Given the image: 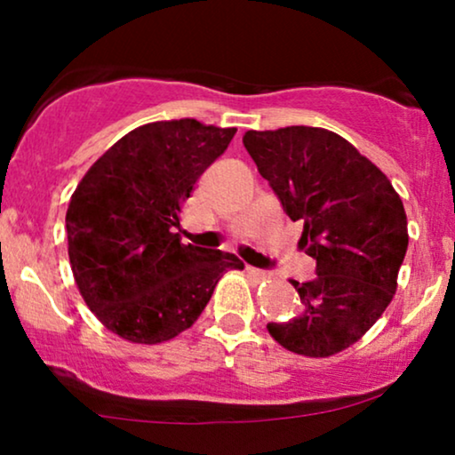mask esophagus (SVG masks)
Wrapping results in <instances>:
<instances>
[{"instance_id": "esophagus-1", "label": "esophagus", "mask_w": 455, "mask_h": 455, "mask_svg": "<svg viewBox=\"0 0 455 455\" xmlns=\"http://www.w3.org/2000/svg\"><path fill=\"white\" fill-rule=\"evenodd\" d=\"M246 274H249V276H253L255 280H266V278H270V274L263 272V270H257V267H253V266H246Z\"/></svg>"}]
</instances>
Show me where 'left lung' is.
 Listing matches in <instances>:
<instances>
[{
	"instance_id": "obj_1",
	"label": "left lung",
	"mask_w": 455,
	"mask_h": 455,
	"mask_svg": "<svg viewBox=\"0 0 455 455\" xmlns=\"http://www.w3.org/2000/svg\"><path fill=\"white\" fill-rule=\"evenodd\" d=\"M243 143L316 259V278L291 280L301 312L267 331L301 356L346 350L392 301L405 259L407 215L388 177L339 134L312 126L249 131Z\"/></svg>"
}]
</instances>
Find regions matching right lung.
<instances>
[{"label": "right lung", "instance_id": "obj_1", "mask_svg": "<svg viewBox=\"0 0 455 455\" xmlns=\"http://www.w3.org/2000/svg\"><path fill=\"white\" fill-rule=\"evenodd\" d=\"M236 128L151 122L111 145L77 183L67 243L77 289L111 333L162 344L198 321L236 255L181 244L183 202Z\"/></svg>", "mask_w": 455, "mask_h": 455}]
</instances>
